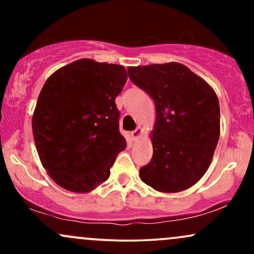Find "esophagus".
Returning <instances> with one entry per match:
<instances>
[{"label":"esophagus","instance_id":"obj_1","mask_svg":"<svg viewBox=\"0 0 254 254\" xmlns=\"http://www.w3.org/2000/svg\"><path fill=\"white\" fill-rule=\"evenodd\" d=\"M141 133H142V129L141 127H137L136 130H133V131H131V138L133 139V141H136L137 138H138L139 136H141Z\"/></svg>","mask_w":254,"mask_h":254}]
</instances>
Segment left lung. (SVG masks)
Listing matches in <instances>:
<instances>
[{"instance_id":"1","label":"left lung","mask_w":254,"mask_h":254,"mask_svg":"<svg viewBox=\"0 0 254 254\" xmlns=\"http://www.w3.org/2000/svg\"><path fill=\"white\" fill-rule=\"evenodd\" d=\"M127 72L156 110L153 157L139 170L141 180L160 192L191 188L208 170L220 138L216 93L180 63L130 66Z\"/></svg>"}]
</instances>
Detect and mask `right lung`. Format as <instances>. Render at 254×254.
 Instances as JSON below:
<instances>
[{
	"instance_id": "1",
	"label": "right lung",
	"mask_w": 254,
	"mask_h": 254,
	"mask_svg": "<svg viewBox=\"0 0 254 254\" xmlns=\"http://www.w3.org/2000/svg\"><path fill=\"white\" fill-rule=\"evenodd\" d=\"M127 78L124 66L83 58L46 80L32 130L40 161L61 188L86 193L109 179L127 147L115 101Z\"/></svg>"
}]
</instances>
